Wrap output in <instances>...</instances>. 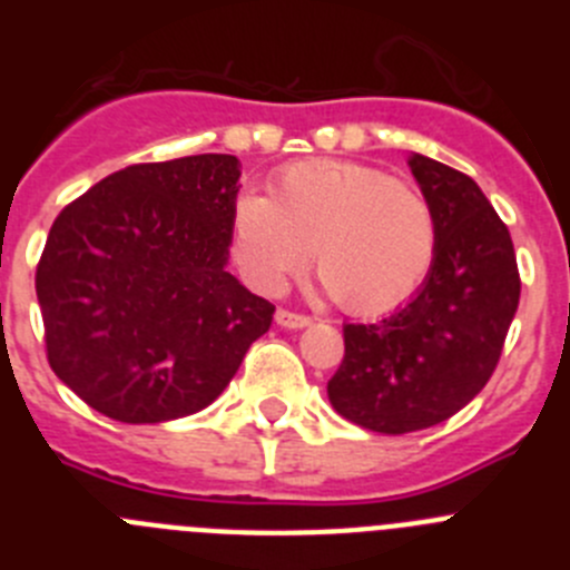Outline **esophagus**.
Segmentation results:
<instances>
[{
  "label": "esophagus",
  "instance_id": "34e87169",
  "mask_svg": "<svg viewBox=\"0 0 570 570\" xmlns=\"http://www.w3.org/2000/svg\"><path fill=\"white\" fill-rule=\"evenodd\" d=\"M311 322H314V320H311V316H305V314H294V311H285V308L276 311V325H279V328L299 331V328H308Z\"/></svg>",
  "mask_w": 570,
  "mask_h": 570
}]
</instances>
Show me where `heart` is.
Segmentation results:
<instances>
[{"instance_id": "1", "label": "heart", "mask_w": 570, "mask_h": 570, "mask_svg": "<svg viewBox=\"0 0 570 570\" xmlns=\"http://www.w3.org/2000/svg\"><path fill=\"white\" fill-rule=\"evenodd\" d=\"M325 288L360 316L396 308L436 256V219L420 188L351 159L282 168L271 199L245 190L234 205L230 250L256 291L274 294L308 262Z\"/></svg>"}]
</instances>
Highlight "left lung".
<instances>
[{
	"instance_id": "obj_1",
	"label": "left lung",
	"mask_w": 570,
	"mask_h": 570,
	"mask_svg": "<svg viewBox=\"0 0 570 570\" xmlns=\"http://www.w3.org/2000/svg\"><path fill=\"white\" fill-rule=\"evenodd\" d=\"M436 219V256L407 305L374 325H345L328 382L334 411L376 434L440 425L480 394L520 305L513 242L471 176L407 156Z\"/></svg>"
}]
</instances>
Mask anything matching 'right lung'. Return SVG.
I'll list each match as a JSON object with an SVG mask.
<instances>
[{
    "mask_svg": "<svg viewBox=\"0 0 570 570\" xmlns=\"http://www.w3.org/2000/svg\"><path fill=\"white\" fill-rule=\"evenodd\" d=\"M239 159L130 165L70 203L37 268L53 374L110 420L208 407L274 305L228 271Z\"/></svg>",
    "mask_w": 570,
    "mask_h": 570,
    "instance_id": "right-lung-1",
    "label": "right lung"
}]
</instances>
